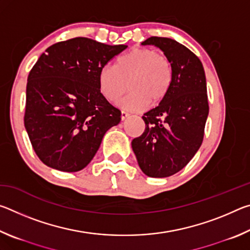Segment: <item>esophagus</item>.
I'll return each mask as SVG.
<instances>
[{"label":"esophagus","instance_id":"esophagus-1","mask_svg":"<svg viewBox=\"0 0 250 250\" xmlns=\"http://www.w3.org/2000/svg\"><path fill=\"white\" fill-rule=\"evenodd\" d=\"M130 115L128 112H125V111H121V120H125V119H126V118H128Z\"/></svg>","mask_w":250,"mask_h":250}]
</instances>
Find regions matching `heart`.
Listing matches in <instances>:
<instances>
[{"instance_id":"1","label":"heart","mask_w":250,"mask_h":250,"mask_svg":"<svg viewBox=\"0 0 250 250\" xmlns=\"http://www.w3.org/2000/svg\"><path fill=\"white\" fill-rule=\"evenodd\" d=\"M172 79L173 68L167 57L150 48H133L118 57L115 66L100 69L98 87L110 103L119 99L129 87V95L120 101V105L131 111H140L149 103L156 104L164 99Z\"/></svg>"}]
</instances>
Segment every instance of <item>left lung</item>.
<instances>
[{
    "label": "left lung",
    "mask_w": 250,
    "mask_h": 250,
    "mask_svg": "<svg viewBox=\"0 0 250 250\" xmlns=\"http://www.w3.org/2000/svg\"><path fill=\"white\" fill-rule=\"evenodd\" d=\"M142 45L159 47L171 62L170 90L142 117L146 129L131 142L142 172L167 177L181 171L200 149L208 116L206 78L200 59L184 45L152 36Z\"/></svg>",
    "instance_id": "obj_1"
}]
</instances>
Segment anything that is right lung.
Here are the masks:
<instances>
[{
	"mask_svg": "<svg viewBox=\"0 0 250 250\" xmlns=\"http://www.w3.org/2000/svg\"><path fill=\"white\" fill-rule=\"evenodd\" d=\"M126 45L87 37L54 44L29 71L24 125L32 146L46 166L77 172L89 164L104 133L121 111L100 94V69Z\"/></svg>",
	"mask_w": 250,
	"mask_h": 250,
	"instance_id": "1",
	"label": "right lung"
}]
</instances>
